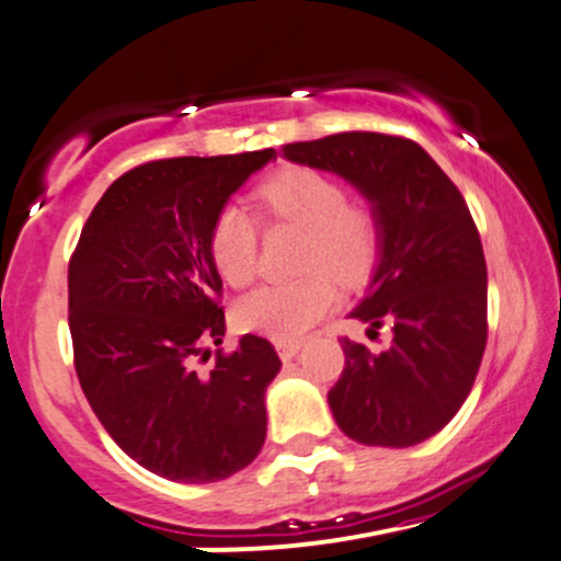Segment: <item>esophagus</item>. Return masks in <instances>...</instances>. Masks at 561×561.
Returning a JSON list of instances; mask_svg holds the SVG:
<instances>
[{"label":"esophagus","instance_id":"obj_1","mask_svg":"<svg viewBox=\"0 0 561 561\" xmlns=\"http://www.w3.org/2000/svg\"><path fill=\"white\" fill-rule=\"evenodd\" d=\"M276 353H279L282 360H293L300 353V342H276Z\"/></svg>","mask_w":561,"mask_h":561}]
</instances>
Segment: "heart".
I'll return each instance as SVG.
<instances>
[{
	"label": "heart",
	"mask_w": 561,
	"mask_h": 561,
	"mask_svg": "<svg viewBox=\"0 0 561 561\" xmlns=\"http://www.w3.org/2000/svg\"><path fill=\"white\" fill-rule=\"evenodd\" d=\"M259 204L272 221L306 229L300 268L310 274L259 287L240 300L234 319L251 334L293 342L336 308L334 276L342 285H355L370 274L379 259L381 225L374 208L347 201L340 180L310 167L272 174L259 187ZM208 253L227 285H251L259 274L255 216L234 204L219 208L208 232Z\"/></svg>",
	"instance_id": "heart-1"
}]
</instances>
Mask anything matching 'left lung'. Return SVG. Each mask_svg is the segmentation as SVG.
<instances>
[{"label":"left lung","instance_id":"8db88e82","mask_svg":"<svg viewBox=\"0 0 561 561\" xmlns=\"http://www.w3.org/2000/svg\"><path fill=\"white\" fill-rule=\"evenodd\" d=\"M289 161L340 174L374 204L379 266L353 319L391 345L342 336L329 389L336 426L368 447H413L442 431L473 389L485 350V259L462 193L415 140L336 133L282 146Z\"/></svg>","mask_w":561,"mask_h":561}]
</instances>
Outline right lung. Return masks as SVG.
<instances>
[{
	"mask_svg": "<svg viewBox=\"0 0 561 561\" xmlns=\"http://www.w3.org/2000/svg\"><path fill=\"white\" fill-rule=\"evenodd\" d=\"M274 148L178 157L114 180L88 216L67 268L76 370L88 404L135 462L178 483L248 468L266 438V387L282 360L263 336L221 345L214 216Z\"/></svg>",
	"mask_w": 561,
	"mask_h": 561,
	"instance_id": "add662e5",
	"label": "right lung"
}]
</instances>
